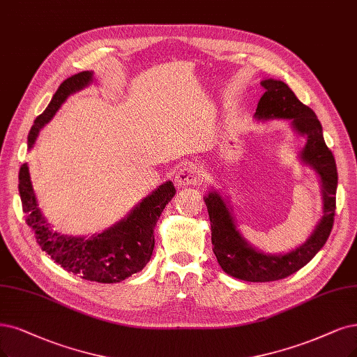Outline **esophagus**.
<instances>
[{
    "label": "esophagus",
    "mask_w": 357,
    "mask_h": 357,
    "mask_svg": "<svg viewBox=\"0 0 357 357\" xmlns=\"http://www.w3.org/2000/svg\"><path fill=\"white\" fill-rule=\"evenodd\" d=\"M204 179V175L200 167L195 165H183L181 166L175 174V182L178 187H187V185H195V183H202Z\"/></svg>",
    "instance_id": "esophagus-1"
}]
</instances>
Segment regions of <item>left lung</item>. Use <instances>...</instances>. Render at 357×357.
<instances>
[{
    "label": "left lung",
    "instance_id": "left-lung-1",
    "mask_svg": "<svg viewBox=\"0 0 357 357\" xmlns=\"http://www.w3.org/2000/svg\"><path fill=\"white\" fill-rule=\"evenodd\" d=\"M260 84L266 91L259 100L255 119H284L289 122L297 135L306 138L298 158L318 175L324 206L318 225L305 243L289 250L288 253L272 255L261 252L244 238L236 228L228 199H223V195L215 188L210 190L204 197V203L212 227L213 253L223 272L247 282L278 281L307 265L331 234L338 183L334 155L326 147L322 125L314 112L303 104L282 81L265 79Z\"/></svg>",
    "mask_w": 357,
    "mask_h": 357
}]
</instances>
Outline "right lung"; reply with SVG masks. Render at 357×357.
Here are the masks:
<instances>
[{
    "label": "right lung",
    "mask_w": 357,
    "mask_h": 357,
    "mask_svg": "<svg viewBox=\"0 0 357 357\" xmlns=\"http://www.w3.org/2000/svg\"><path fill=\"white\" fill-rule=\"evenodd\" d=\"M92 76L94 73L85 70L63 81L48 107L35 119L28 137L29 150L33 147L39 130L54 117L66 98L88 86L92 82ZM19 192L26 223L35 232L36 243L43 252L51 256L64 271L81 276L82 280L113 284L142 271L150 261L154 250L153 232L155 223L166 204L174 199L176 190L170 181L162 183L122 220L89 238L51 229L38 206L28 163H23L19 172Z\"/></svg>",
    "instance_id": "right-lung-1"
}]
</instances>
